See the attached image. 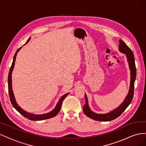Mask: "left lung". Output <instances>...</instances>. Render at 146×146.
Returning a JSON list of instances; mask_svg holds the SVG:
<instances>
[{
  "mask_svg": "<svg viewBox=\"0 0 146 146\" xmlns=\"http://www.w3.org/2000/svg\"><path fill=\"white\" fill-rule=\"evenodd\" d=\"M119 50L120 52L126 55L128 62H129V68L130 69V85L129 93H128L125 100H123L122 104L119 107H117L115 110H114L113 111L107 114H97L92 112L90 110L89 106H88V99L85 94V98L86 104L83 107V112L88 117L94 119V120L99 121H110L113 120V119L119 117L125 111V110L130 104L132 99H133L134 93V84L136 76V69L133 53L130 48L127 46L126 44L123 41H122L121 39H119Z\"/></svg>",
  "mask_w": 146,
  "mask_h": 146,
  "instance_id": "8db88e82",
  "label": "left lung"
}]
</instances>
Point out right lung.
I'll return each instance as SVG.
<instances>
[{"mask_svg": "<svg viewBox=\"0 0 146 146\" xmlns=\"http://www.w3.org/2000/svg\"><path fill=\"white\" fill-rule=\"evenodd\" d=\"M30 39V38L28 39L27 42H26L25 44H26ZM21 48V47L19 48L16 51V52L15 53L14 58H13V63L11 64V66L10 69L9 71V74H8V92H9V96H10V101L11 102L14 107L17 111H18L19 113H21L22 115L24 116L25 117L27 118L29 120H32V121H42V120H44V119H49V118H52L55 117L57 114H58L60 111V110L61 109V104H62V102L64 100V99L66 98V96L68 95L69 93H67L64 94V96H63L61 98H60V99L59 100V101L57 103L56 107H55V108L51 111L50 112L46 113V114H32V113H28L27 111H24V110L22 109L17 104L15 96H14V94H13V92L12 90V82H11V74H12V71L13 70V68H14L15 66V61H16V55L17 52H18L20 49Z\"/></svg>", "mask_w": 146, "mask_h": 146, "instance_id": "1", "label": "right lung"}]
</instances>
